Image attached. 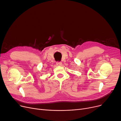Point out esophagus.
Wrapping results in <instances>:
<instances>
[{"instance_id":"esophagus-1","label":"esophagus","mask_w":121,"mask_h":121,"mask_svg":"<svg viewBox=\"0 0 121 121\" xmlns=\"http://www.w3.org/2000/svg\"><path fill=\"white\" fill-rule=\"evenodd\" d=\"M57 66H61L62 65V62H56Z\"/></svg>"}]
</instances>
